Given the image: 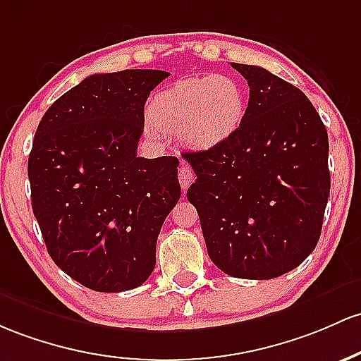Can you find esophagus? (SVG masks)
Segmentation results:
<instances>
[{
  "label": "esophagus",
  "mask_w": 361,
  "mask_h": 361,
  "mask_svg": "<svg viewBox=\"0 0 361 361\" xmlns=\"http://www.w3.org/2000/svg\"><path fill=\"white\" fill-rule=\"evenodd\" d=\"M192 180H193L192 169H190L188 164L181 162V166H180V183H181V188L187 190L190 187V183H192Z\"/></svg>",
  "instance_id": "34e87169"
}]
</instances>
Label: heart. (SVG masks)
Instances as JSON below:
<instances>
[{
  "label": "heart",
  "instance_id": "obj_1",
  "mask_svg": "<svg viewBox=\"0 0 361 361\" xmlns=\"http://www.w3.org/2000/svg\"><path fill=\"white\" fill-rule=\"evenodd\" d=\"M247 97L236 78L228 75L183 77L159 90L149 104L147 132L178 133L185 145L211 150L240 130Z\"/></svg>",
  "mask_w": 361,
  "mask_h": 361
}]
</instances>
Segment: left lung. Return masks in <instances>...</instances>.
I'll use <instances>...</instances> for the list:
<instances>
[{"label":"left lung","instance_id":"left-lung-1","mask_svg":"<svg viewBox=\"0 0 361 361\" xmlns=\"http://www.w3.org/2000/svg\"><path fill=\"white\" fill-rule=\"evenodd\" d=\"M231 66L250 87L245 120L219 147L183 154L197 174L187 199L221 271L272 279L298 267L320 238L327 130L298 87L260 66Z\"/></svg>","mask_w":361,"mask_h":361}]
</instances>
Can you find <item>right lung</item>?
Returning <instances> with one entry per match:
<instances>
[{
	"instance_id": "right-lung-1",
	"label": "right lung",
	"mask_w": 361,
	"mask_h": 361,
	"mask_svg": "<svg viewBox=\"0 0 361 361\" xmlns=\"http://www.w3.org/2000/svg\"><path fill=\"white\" fill-rule=\"evenodd\" d=\"M168 71L87 77L46 111L29 156L32 211L54 264L101 293L133 290L156 267L180 200L173 156L137 157L144 106Z\"/></svg>"
}]
</instances>
